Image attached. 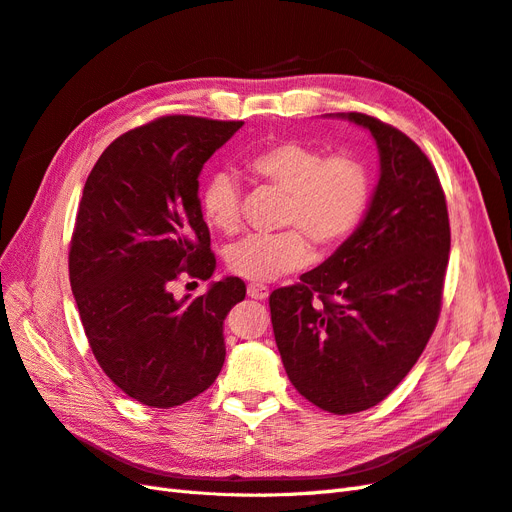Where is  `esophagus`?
Instances as JSON below:
<instances>
[{"label":"esophagus","mask_w":512,"mask_h":512,"mask_svg":"<svg viewBox=\"0 0 512 512\" xmlns=\"http://www.w3.org/2000/svg\"><path fill=\"white\" fill-rule=\"evenodd\" d=\"M246 294H248V298H253V300H266L268 298V287L259 285V283H251L246 287Z\"/></svg>","instance_id":"34e87169"}]
</instances>
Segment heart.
<instances>
[{
  "label": "heart",
  "instance_id": "heart-1",
  "mask_svg": "<svg viewBox=\"0 0 512 512\" xmlns=\"http://www.w3.org/2000/svg\"><path fill=\"white\" fill-rule=\"evenodd\" d=\"M255 180L287 193L281 233H253L227 248V266L248 281L268 283L309 264L311 238L321 251L343 244L369 208L371 173L347 152L324 154L298 139L274 141L246 158ZM199 210L216 231L236 233L242 223L240 188L227 171H216L199 191Z\"/></svg>",
  "mask_w": 512,
  "mask_h": 512
}]
</instances>
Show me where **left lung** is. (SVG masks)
<instances>
[{"label": "left lung", "mask_w": 512, "mask_h": 512, "mask_svg": "<svg viewBox=\"0 0 512 512\" xmlns=\"http://www.w3.org/2000/svg\"><path fill=\"white\" fill-rule=\"evenodd\" d=\"M373 135L379 182L337 253L274 289L270 315L289 382L330 414L384 401L412 371L442 311L450 253L444 188L427 154L367 113H339Z\"/></svg>", "instance_id": "obj_1"}]
</instances>
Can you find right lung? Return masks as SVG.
I'll return each mask as SVG.
<instances>
[{
    "label": "right lung",
    "instance_id": "1",
    "mask_svg": "<svg viewBox=\"0 0 512 512\" xmlns=\"http://www.w3.org/2000/svg\"><path fill=\"white\" fill-rule=\"evenodd\" d=\"M242 124L163 115L115 139L83 186L70 287L100 369L143 405L191 401L223 369V321L244 281L229 276L193 300H175L171 285L216 268L197 178Z\"/></svg>",
    "mask_w": 512,
    "mask_h": 512
}]
</instances>
